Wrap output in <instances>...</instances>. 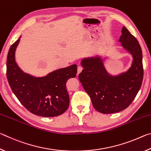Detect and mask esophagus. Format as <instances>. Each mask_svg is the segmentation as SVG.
Wrapping results in <instances>:
<instances>
[{
  "instance_id": "1",
  "label": "esophagus",
  "mask_w": 151,
  "mask_h": 151,
  "mask_svg": "<svg viewBox=\"0 0 151 151\" xmlns=\"http://www.w3.org/2000/svg\"><path fill=\"white\" fill-rule=\"evenodd\" d=\"M83 66H80V65L78 66V68H77V74H78V75L81 72L82 70H83Z\"/></svg>"
}]
</instances>
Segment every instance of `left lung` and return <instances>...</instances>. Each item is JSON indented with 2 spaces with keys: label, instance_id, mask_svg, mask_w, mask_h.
Returning <instances> with one entry per match:
<instances>
[{
  "label": "left lung",
  "instance_id": "8db88e82",
  "mask_svg": "<svg viewBox=\"0 0 151 151\" xmlns=\"http://www.w3.org/2000/svg\"><path fill=\"white\" fill-rule=\"evenodd\" d=\"M119 42L133 58L127 72L117 76L109 75L99 57L86 58L81 61L83 70L79 74V80L91 97L94 108L103 114L115 113L127 109L142 85V54L139 42L125 27L122 29Z\"/></svg>",
  "mask_w": 151,
  "mask_h": 151
}]
</instances>
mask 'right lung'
Returning <instances> with one entry per match:
<instances>
[{"label": "right lung", "mask_w": 151, "mask_h": 151, "mask_svg": "<svg viewBox=\"0 0 151 151\" xmlns=\"http://www.w3.org/2000/svg\"><path fill=\"white\" fill-rule=\"evenodd\" d=\"M20 39L11 45L7 55L6 76L12 92L32 114L44 117L60 115L69 105L66 81L75 77L77 66L73 65L60 68L42 77L25 73L15 61V51Z\"/></svg>", "instance_id": "1"}]
</instances>
